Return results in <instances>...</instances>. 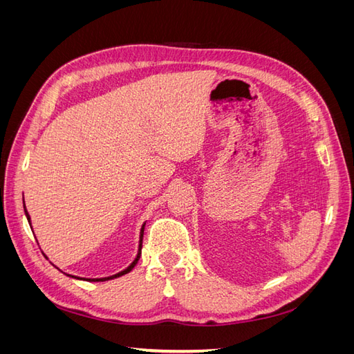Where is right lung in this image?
<instances>
[{
	"label": "right lung",
	"instance_id": "right-lung-1",
	"mask_svg": "<svg viewBox=\"0 0 354 354\" xmlns=\"http://www.w3.org/2000/svg\"><path fill=\"white\" fill-rule=\"evenodd\" d=\"M24 208H25V216H26V218H28V223H29V226H30V217H29V214H28V211H26V207H25V199H24ZM146 224V223H145ZM145 224L142 226V230H140V241H138V252H137V257L134 259V261L127 267V269H124L122 272H120V273H116V274H112V276H108V277H95V279H87V277H78V276H72V274H66V276H71V277H75V279H81V281H88V282H104V281H111V279H115V277H120V276H124V274H127V273H130L133 269H134V266L138 263V259H140V254H142V245H143V232H145Z\"/></svg>",
	"mask_w": 354,
	"mask_h": 354
}]
</instances>
